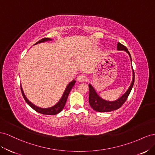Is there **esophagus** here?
<instances>
[{
  "mask_svg": "<svg viewBox=\"0 0 155 155\" xmlns=\"http://www.w3.org/2000/svg\"><path fill=\"white\" fill-rule=\"evenodd\" d=\"M86 80V76H84V75H83V74L78 75L77 78V81L78 82H82L84 81H85Z\"/></svg>",
  "mask_w": 155,
  "mask_h": 155,
  "instance_id": "34e87169",
  "label": "esophagus"
}]
</instances>
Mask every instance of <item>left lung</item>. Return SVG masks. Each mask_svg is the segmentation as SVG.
Instances as JSON below:
<instances>
[{"label":"left lung","mask_w":155,"mask_h":155,"mask_svg":"<svg viewBox=\"0 0 155 155\" xmlns=\"http://www.w3.org/2000/svg\"><path fill=\"white\" fill-rule=\"evenodd\" d=\"M117 50L119 51H126L128 54H129L130 60H131V56L130 52L128 51L127 48L122 45L121 43H118L117 46ZM132 71H133V77H132V81L131 84L129 87V89L126 91L124 95H123L120 98H119L117 100L115 101H108L103 99L102 98L98 95L95 91V89L91 84H89V103L91 106V107L97 112H111L115 110H117L118 108H120L121 106L125 103L126 100L127 99L128 97H129L130 93L131 91V90L132 88V86L134 85V70L132 69Z\"/></svg>","instance_id":"left-lung-1"}]
</instances>
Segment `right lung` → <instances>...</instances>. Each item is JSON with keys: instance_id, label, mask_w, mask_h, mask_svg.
Wrapping results in <instances>:
<instances>
[{"instance_id": "1", "label": "right lung", "mask_w": 155, "mask_h": 155, "mask_svg": "<svg viewBox=\"0 0 155 155\" xmlns=\"http://www.w3.org/2000/svg\"><path fill=\"white\" fill-rule=\"evenodd\" d=\"M51 40H52V39H50V38H43L42 39H41V40H39L37 43H35V45H36V44H38V43H40L44 42V41H51ZM74 84H75V81L74 80L72 82H71L67 86V87H66L64 94H63L62 97H61V98L60 99V100L59 101V102L57 103L56 104H55L54 106H53V107H50V108H39L38 107H36V106L34 105V104H32V103L30 102V101H29L27 99V98H26V96L25 95V94H24L23 89H22L21 86V93H22V95H23V96L24 99L25 100L26 102L27 103V104L30 106V107H32L35 110V111H36L38 113L45 114V115H50V116H51V115H56L57 114H58L61 111V110H63L64 106L66 103V101H67L68 95L69 94L71 90L72 87L74 85Z\"/></svg>"}]
</instances>
